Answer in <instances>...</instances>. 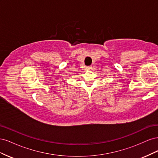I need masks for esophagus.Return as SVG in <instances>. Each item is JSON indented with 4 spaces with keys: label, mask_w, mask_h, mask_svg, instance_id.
Wrapping results in <instances>:
<instances>
[{
    "label": "esophagus",
    "mask_w": 158,
    "mask_h": 158,
    "mask_svg": "<svg viewBox=\"0 0 158 158\" xmlns=\"http://www.w3.org/2000/svg\"><path fill=\"white\" fill-rule=\"evenodd\" d=\"M85 69H86L87 70H92V66H86V67H85Z\"/></svg>",
    "instance_id": "1"
}]
</instances>
